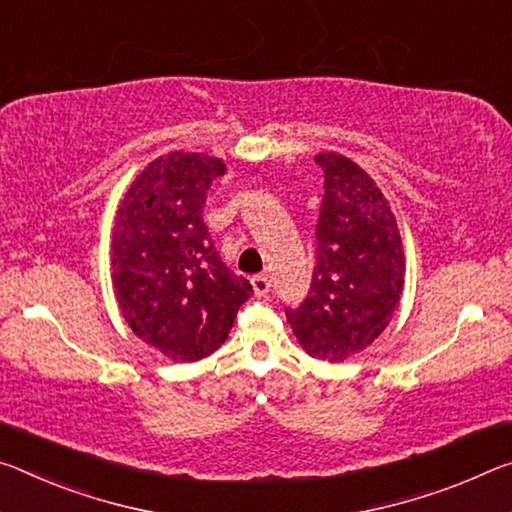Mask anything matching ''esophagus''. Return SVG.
<instances>
[{
	"mask_svg": "<svg viewBox=\"0 0 512 512\" xmlns=\"http://www.w3.org/2000/svg\"><path fill=\"white\" fill-rule=\"evenodd\" d=\"M251 288H254L256 297H267V295H270L272 283L265 274H258V276H254V279H251Z\"/></svg>",
	"mask_w": 512,
	"mask_h": 512,
	"instance_id": "1",
	"label": "esophagus"
}]
</instances>
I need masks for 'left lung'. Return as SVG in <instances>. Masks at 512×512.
Instances as JSON below:
<instances>
[{
  "mask_svg": "<svg viewBox=\"0 0 512 512\" xmlns=\"http://www.w3.org/2000/svg\"><path fill=\"white\" fill-rule=\"evenodd\" d=\"M324 170L317 265L304 304L286 311L308 356L342 363L390 324L406 279L397 217L363 167L338 152L315 156Z\"/></svg>",
  "mask_w": 512,
  "mask_h": 512,
  "instance_id": "left-lung-1",
  "label": "left lung"
}]
</instances>
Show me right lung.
<instances>
[{
	"instance_id": "right-lung-1",
	"label": "right lung",
	"mask_w": 512,
	"mask_h": 512,
	"mask_svg": "<svg viewBox=\"0 0 512 512\" xmlns=\"http://www.w3.org/2000/svg\"><path fill=\"white\" fill-rule=\"evenodd\" d=\"M222 158L170 152L147 163L115 213L111 267L124 322L177 363L211 356L254 295L217 256L204 224L206 192Z\"/></svg>"
}]
</instances>
